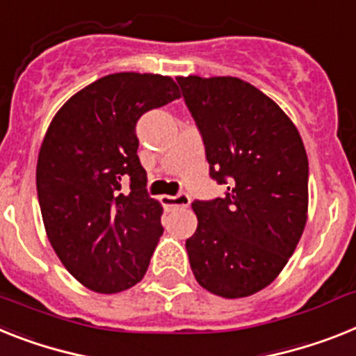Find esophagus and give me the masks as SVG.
<instances>
[{
	"instance_id": "1",
	"label": "esophagus",
	"mask_w": 356,
	"mask_h": 356,
	"mask_svg": "<svg viewBox=\"0 0 356 356\" xmlns=\"http://www.w3.org/2000/svg\"><path fill=\"white\" fill-rule=\"evenodd\" d=\"M190 195L188 193H177V195H163L161 197V202H163L164 208H179V206H188L190 204Z\"/></svg>"
}]
</instances>
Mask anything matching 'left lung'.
<instances>
[{"label":"left lung","mask_w":356,"mask_h":356,"mask_svg":"<svg viewBox=\"0 0 356 356\" xmlns=\"http://www.w3.org/2000/svg\"><path fill=\"white\" fill-rule=\"evenodd\" d=\"M222 197L193 201L186 241L197 282L241 298L271 284L306 226L307 155L275 101L237 77H177Z\"/></svg>","instance_id":"obj_1"}]
</instances>
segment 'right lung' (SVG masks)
<instances>
[{"label": "right lung", "instance_id": "right-lung-1", "mask_svg": "<svg viewBox=\"0 0 356 356\" xmlns=\"http://www.w3.org/2000/svg\"><path fill=\"white\" fill-rule=\"evenodd\" d=\"M179 97L172 77L110 74L72 95L47 130L35 170L44 229L63 266L97 293L136 286L163 235L136 124Z\"/></svg>", "mask_w": 356, "mask_h": 356}]
</instances>
